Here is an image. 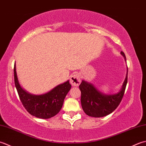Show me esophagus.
Masks as SVG:
<instances>
[{
    "label": "esophagus",
    "mask_w": 146,
    "mask_h": 146,
    "mask_svg": "<svg viewBox=\"0 0 146 146\" xmlns=\"http://www.w3.org/2000/svg\"><path fill=\"white\" fill-rule=\"evenodd\" d=\"M81 79L78 73H74L70 77V82L73 86H78L81 84Z\"/></svg>",
    "instance_id": "obj_1"
}]
</instances>
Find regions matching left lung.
I'll return each mask as SVG.
<instances>
[{
    "label": "left lung",
    "mask_w": 146,
    "mask_h": 146,
    "mask_svg": "<svg viewBox=\"0 0 146 146\" xmlns=\"http://www.w3.org/2000/svg\"><path fill=\"white\" fill-rule=\"evenodd\" d=\"M125 60L126 57L123 52H120ZM127 74L120 91L113 94H105L100 91L90 82L82 80L79 85L81 92V105L86 115L93 117H103L111 113L120 103L127 83Z\"/></svg>",
    "instance_id": "left-lung-1"
}]
</instances>
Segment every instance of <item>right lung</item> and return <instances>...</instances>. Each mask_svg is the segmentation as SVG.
<instances>
[{"mask_svg":"<svg viewBox=\"0 0 146 146\" xmlns=\"http://www.w3.org/2000/svg\"><path fill=\"white\" fill-rule=\"evenodd\" d=\"M14 74L15 86L20 100L29 113L36 118L48 119L54 117L60 111L65 98L71 88L69 80L55 86L47 93L33 94L24 90L19 84L16 64Z\"/></svg>","mask_w":146,"mask_h":146,"instance_id":"right-lung-1","label":"right lung"}]
</instances>
